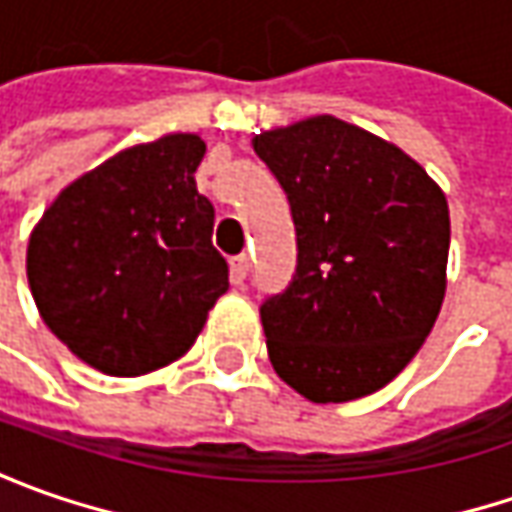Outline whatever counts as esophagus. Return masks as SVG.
Listing matches in <instances>:
<instances>
[{
    "mask_svg": "<svg viewBox=\"0 0 512 512\" xmlns=\"http://www.w3.org/2000/svg\"><path fill=\"white\" fill-rule=\"evenodd\" d=\"M247 270H250V259H247L245 253L242 256H233L230 259V282L233 285H242L247 279Z\"/></svg>",
    "mask_w": 512,
    "mask_h": 512,
    "instance_id": "esophagus-1",
    "label": "esophagus"
}]
</instances>
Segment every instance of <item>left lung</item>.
Masks as SVG:
<instances>
[{"label":"left lung","mask_w":512,"mask_h":512,"mask_svg":"<svg viewBox=\"0 0 512 512\" xmlns=\"http://www.w3.org/2000/svg\"><path fill=\"white\" fill-rule=\"evenodd\" d=\"M296 225L293 282L265 299L267 356L316 404L393 382L436 325L450 210L404 150L336 116L253 136Z\"/></svg>","instance_id":"1"}]
</instances>
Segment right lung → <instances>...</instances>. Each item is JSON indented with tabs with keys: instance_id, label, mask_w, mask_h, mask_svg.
I'll use <instances>...</instances> for the list:
<instances>
[{
	"instance_id": "right-lung-1",
	"label": "right lung",
	"mask_w": 512,
	"mask_h": 512,
	"mask_svg": "<svg viewBox=\"0 0 512 512\" xmlns=\"http://www.w3.org/2000/svg\"><path fill=\"white\" fill-rule=\"evenodd\" d=\"M196 133L119 150L70 182L28 242L42 322L82 362L142 376L185 356L227 290Z\"/></svg>"
}]
</instances>
